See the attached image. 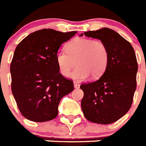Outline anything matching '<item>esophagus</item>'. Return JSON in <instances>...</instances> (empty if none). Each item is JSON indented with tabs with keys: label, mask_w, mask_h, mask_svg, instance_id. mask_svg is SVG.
<instances>
[{
	"label": "esophagus",
	"mask_w": 146,
	"mask_h": 146,
	"mask_svg": "<svg viewBox=\"0 0 146 146\" xmlns=\"http://www.w3.org/2000/svg\"><path fill=\"white\" fill-rule=\"evenodd\" d=\"M74 88H80V84H78V82L74 81Z\"/></svg>",
	"instance_id": "esophagus-1"
}]
</instances>
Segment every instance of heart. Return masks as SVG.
Returning <instances> with one entry per match:
<instances>
[{
    "mask_svg": "<svg viewBox=\"0 0 146 146\" xmlns=\"http://www.w3.org/2000/svg\"><path fill=\"white\" fill-rule=\"evenodd\" d=\"M75 70L70 77L78 81L86 80L91 74L97 78L104 73L109 60V52L105 44L99 40L77 38L66 45V51H59L55 56V61L59 72L67 77L76 60Z\"/></svg>",
    "mask_w": 146,
    "mask_h": 146,
    "instance_id": "b5f03b06",
    "label": "heart"
}]
</instances>
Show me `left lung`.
I'll return each instance as SVG.
<instances>
[{
    "mask_svg": "<svg viewBox=\"0 0 146 146\" xmlns=\"http://www.w3.org/2000/svg\"><path fill=\"white\" fill-rule=\"evenodd\" d=\"M84 35L105 44L109 60L98 80L80 86L84 92L81 108L87 120L109 124L123 117L131 108L138 69L136 55L131 44L112 29L103 28Z\"/></svg>",
    "mask_w": 146,
    "mask_h": 146,
    "instance_id": "1",
    "label": "left lung"
}]
</instances>
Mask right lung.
Listing matches in <instances>:
<instances>
[{
	"mask_svg": "<svg viewBox=\"0 0 146 146\" xmlns=\"http://www.w3.org/2000/svg\"><path fill=\"white\" fill-rule=\"evenodd\" d=\"M77 33L42 29L29 34L17 46L10 66L11 91L27 119H54L60 99L74 90L73 82L59 72L55 56L62 44Z\"/></svg>",
	"mask_w": 146,
	"mask_h": 146,
	"instance_id": "obj_1",
	"label": "right lung"
}]
</instances>
